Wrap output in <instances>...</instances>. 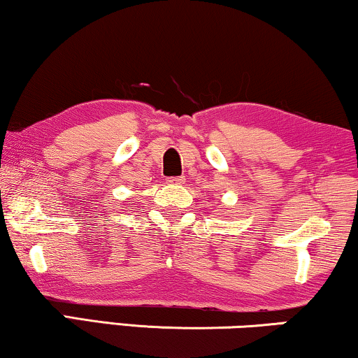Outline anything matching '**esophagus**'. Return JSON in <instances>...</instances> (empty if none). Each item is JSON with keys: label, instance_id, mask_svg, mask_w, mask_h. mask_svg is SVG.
<instances>
[{"label": "esophagus", "instance_id": "esophagus-1", "mask_svg": "<svg viewBox=\"0 0 358 358\" xmlns=\"http://www.w3.org/2000/svg\"><path fill=\"white\" fill-rule=\"evenodd\" d=\"M166 182L171 184V185H180L185 182V178L182 176V178H168L166 179Z\"/></svg>", "mask_w": 358, "mask_h": 358}]
</instances>
